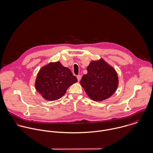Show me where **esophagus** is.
<instances>
[{"mask_svg":"<svg viewBox=\"0 0 153 153\" xmlns=\"http://www.w3.org/2000/svg\"><path fill=\"white\" fill-rule=\"evenodd\" d=\"M81 75H78L77 76H76V78H77V79H78V81H79L80 80H81Z\"/></svg>","mask_w":153,"mask_h":153,"instance_id":"1","label":"esophagus"}]
</instances>
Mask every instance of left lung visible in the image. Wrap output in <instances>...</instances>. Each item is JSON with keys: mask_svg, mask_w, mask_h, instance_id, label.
Wrapping results in <instances>:
<instances>
[{"mask_svg": "<svg viewBox=\"0 0 153 153\" xmlns=\"http://www.w3.org/2000/svg\"><path fill=\"white\" fill-rule=\"evenodd\" d=\"M87 69L80 84L92 100L102 101L115 93L119 84L118 74L104 59L91 61Z\"/></svg>", "mask_w": 153, "mask_h": 153, "instance_id": "8db88e82", "label": "left lung"}]
</instances>
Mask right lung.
<instances>
[{
  "mask_svg": "<svg viewBox=\"0 0 153 153\" xmlns=\"http://www.w3.org/2000/svg\"><path fill=\"white\" fill-rule=\"evenodd\" d=\"M77 81L68 68L59 61L52 62L40 69L35 87L45 100L55 101L62 97L67 89Z\"/></svg>",
  "mask_w": 153,
  "mask_h": 153,
  "instance_id": "obj_1",
  "label": "right lung"
}]
</instances>
